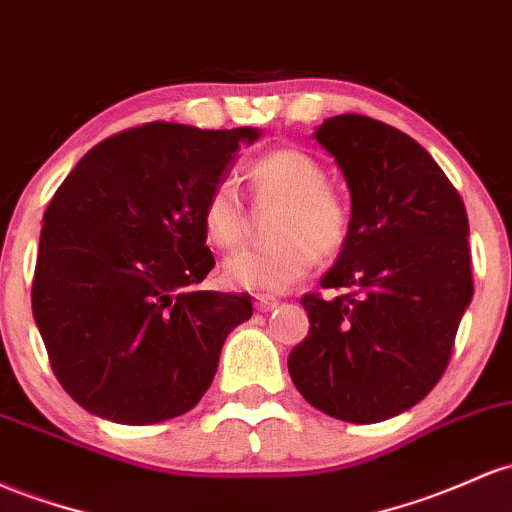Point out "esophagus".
<instances>
[{"mask_svg": "<svg viewBox=\"0 0 512 512\" xmlns=\"http://www.w3.org/2000/svg\"><path fill=\"white\" fill-rule=\"evenodd\" d=\"M255 306H257V311H260V313H269V311H274V308L279 306V301L269 299V296H257Z\"/></svg>", "mask_w": 512, "mask_h": 512, "instance_id": "34e87169", "label": "esophagus"}]
</instances>
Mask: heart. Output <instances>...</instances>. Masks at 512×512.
I'll list each match as a JSON object with an SVG mask.
<instances>
[{
  "mask_svg": "<svg viewBox=\"0 0 512 512\" xmlns=\"http://www.w3.org/2000/svg\"><path fill=\"white\" fill-rule=\"evenodd\" d=\"M260 194L286 204L277 223V243L245 247L223 262V284L252 294H282L311 272L320 255H335L350 233V211L333 189L318 160L296 148H277L247 167ZM201 228L218 250L243 240V199L233 182L213 184L201 206Z\"/></svg>",
  "mask_w": 512,
  "mask_h": 512,
  "instance_id": "obj_1",
  "label": "heart"
}]
</instances>
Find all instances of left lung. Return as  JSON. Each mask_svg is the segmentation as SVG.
Listing matches in <instances>:
<instances>
[{"mask_svg":"<svg viewBox=\"0 0 512 512\" xmlns=\"http://www.w3.org/2000/svg\"><path fill=\"white\" fill-rule=\"evenodd\" d=\"M313 138L338 162L350 233L320 286L306 294V340L289 374L318 411L381 423L423 401L445 374L459 320L474 296L462 196L428 150L359 114L325 119Z\"/></svg>","mask_w":512,"mask_h":512,"instance_id":"obj_1","label":"left lung"}]
</instances>
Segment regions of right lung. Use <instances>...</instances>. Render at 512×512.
Returning <instances> with one entry per match:
<instances>
[{
	"instance_id": "obj_1",
	"label": "right lung",
	"mask_w": 512,
	"mask_h": 512,
	"mask_svg": "<svg viewBox=\"0 0 512 512\" xmlns=\"http://www.w3.org/2000/svg\"><path fill=\"white\" fill-rule=\"evenodd\" d=\"M257 128L145 123L101 140L43 213L31 306L63 389L99 418L153 425L211 386L250 296L199 291L216 260L201 206Z\"/></svg>"
}]
</instances>
